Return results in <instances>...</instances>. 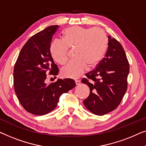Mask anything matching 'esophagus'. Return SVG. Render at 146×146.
<instances>
[{"label": "esophagus", "mask_w": 146, "mask_h": 146, "mask_svg": "<svg viewBox=\"0 0 146 146\" xmlns=\"http://www.w3.org/2000/svg\"><path fill=\"white\" fill-rule=\"evenodd\" d=\"M75 84L77 85H79L81 84V81L80 80H75Z\"/></svg>", "instance_id": "esophagus-1"}]
</instances>
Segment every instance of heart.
Returning a JSON list of instances; mask_svg holds the SVG:
<instances>
[{"label": "heart", "mask_w": 146, "mask_h": 146, "mask_svg": "<svg viewBox=\"0 0 146 146\" xmlns=\"http://www.w3.org/2000/svg\"><path fill=\"white\" fill-rule=\"evenodd\" d=\"M108 37L101 28H89L71 26L63 32V40H53L50 46L53 59L63 65L69 57V48L75 50L76 59L69 61L61 70L63 77L78 78L88 66L89 68L98 64L108 46Z\"/></svg>", "instance_id": "1"}]
</instances>
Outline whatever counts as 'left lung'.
Segmentation results:
<instances>
[{"mask_svg": "<svg viewBox=\"0 0 146 146\" xmlns=\"http://www.w3.org/2000/svg\"><path fill=\"white\" fill-rule=\"evenodd\" d=\"M105 57L93 71L85 74L82 83L89 86V96L83 101L89 111L102 116L118 107L128 87L130 66L124 48L118 41L108 36ZM92 81L90 83L89 80Z\"/></svg>", "mask_w": 146, "mask_h": 146, "instance_id": "obj_1", "label": "left lung"}]
</instances>
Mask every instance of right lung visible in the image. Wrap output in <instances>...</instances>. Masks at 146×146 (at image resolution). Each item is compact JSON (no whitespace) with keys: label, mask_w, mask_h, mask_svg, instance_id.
Instances as JSON below:
<instances>
[{"label":"right lung","mask_w":146,"mask_h":146,"mask_svg":"<svg viewBox=\"0 0 146 146\" xmlns=\"http://www.w3.org/2000/svg\"><path fill=\"white\" fill-rule=\"evenodd\" d=\"M59 27L49 26L32 36L22 47L14 65L16 96L24 109L35 115L52 112L61 94L75 86L71 79H58L48 85L45 83L48 73L56 76L59 72L50 53L52 37Z\"/></svg>","instance_id":"obj_1"}]
</instances>
